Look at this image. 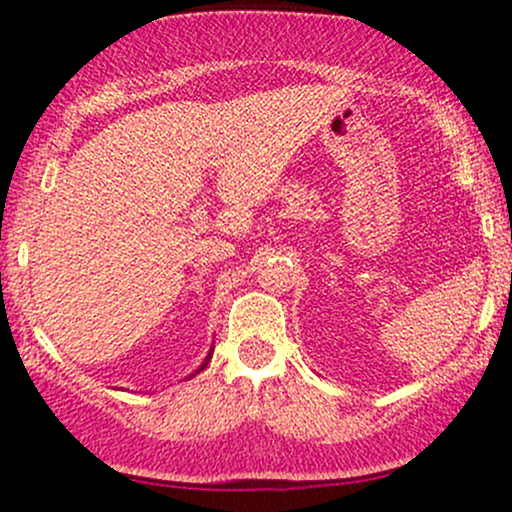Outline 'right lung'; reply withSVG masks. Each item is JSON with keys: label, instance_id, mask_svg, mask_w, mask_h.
Masks as SVG:
<instances>
[{"label": "right lung", "instance_id": "add662e5", "mask_svg": "<svg viewBox=\"0 0 512 512\" xmlns=\"http://www.w3.org/2000/svg\"><path fill=\"white\" fill-rule=\"evenodd\" d=\"M209 358H211V351H209V356H207V358H204V363H202V366H199V370H204V368H207ZM199 370H195V373H199ZM195 373H192V375H195ZM192 375H190V378H192Z\"/></svg>", "mask_w": 512, "mask_h": 512}]
</instances>
